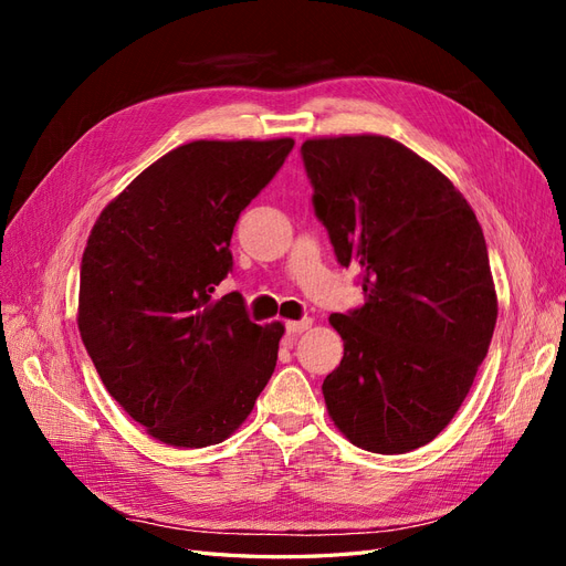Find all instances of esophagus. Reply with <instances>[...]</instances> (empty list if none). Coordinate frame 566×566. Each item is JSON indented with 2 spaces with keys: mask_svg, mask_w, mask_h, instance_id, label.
<instances>
[{
  "mask_svg": "<svg viewBox=\"0 0 566 566\" xmlns=\"http://www.w3.org/2000/svg\"><path fill=\"white\" fill-rule=\"evenodd\" d=\"M312 318H302V321H287V335H302L304 331H310L312 328Z\"/></svg>",
  "mask_w": 566,
  "mask_h": 566,
  "instance_id": "34e87169",
  "label": "esophagus"
}]
</instances>
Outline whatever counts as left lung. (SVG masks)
<instances>
[{"label":"left lung","instance_id":"1","mask_svg":"<svg viewBox=\"0 0 566 566\" xmlns=\"http://www.w3.org/2000/svg\"><path fill=\"white\" fill-rule=\"evenodd\" d=\"M302 158L366 300L331 314L345 356L323 380L328 416L358 449H420L465 401L499 318L482 227L449 177L389 136H318Z\"/></svg>","mask_w":566,"mask_h":566}]
</instances>
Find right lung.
<instances>
[{"instance_id":"add662e5","label":"right lung","mask_w":566,"mask_h":566,"mask_svg":"<svg viewBox=\"0 0 566 566\" xmlns=\"http://www.w3.org/2000/svg\"><path fill=\"white\" fill-rule=\"evenodd\" d=\"M293 139L191 142L146 167L98 214L80 266L77 328L101 382L167 447L229 439L279 358L281 321L214 300L233 227Z\"/></svg>"}]
</instances>
